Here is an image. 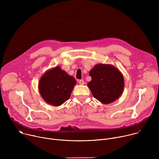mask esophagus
I'll list each match as a JSON object with an SVG mask.
<instances>
[{
	"instance_id": "esophagus-1",
	"label": "esophagus",
	"mask_w": 159,
	"mask_h": 159,
	"mask_svg": "<svg viewBox=\"0 0 159 159\" xmlns=\"http://www.w3.org/2000/svg\"><path fill=\"white\" fill-rule=\"evenodd\" d=\"M79 84H80V85H84V81L83 80H80L79 81Z\"/></svg>"
}]
</instances>
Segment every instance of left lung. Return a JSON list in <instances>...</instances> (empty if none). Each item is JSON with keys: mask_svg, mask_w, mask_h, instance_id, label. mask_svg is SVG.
Segmentation results:
<instances>
[{"mask_svg": "<svg viewBox=\"0 0 159 159\" xmlns=\"http://www.w3.org/2000/svg\"><path fill=\"white\" fill-rule=\"evenodd\" d=\"M91 81L87 84L93 96L106 104L115 101L123 94L125 81L122 73L110 64L99 63L89 72Z\"/></svg>", "mask_w": 159, "mask_h": 159, "instance_id": "left-lung-1", "label": "left lung"}]
</instances>
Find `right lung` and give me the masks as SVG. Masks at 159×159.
<instances>
[{"label": "right lung", "mask_w": 159, "mask_h": 159, "mask_svg": "<svg viewBox=\"0 0 159 159\" xmlns=\"http://www.w3.org/2000/svg\"><path fill=\"white\" fill-rule=\"evenodd\" d=\"M76 84L72 76L57 66L42 75L38 83V89L45 102L54 106H59L70 98Z\"/></svg>", "instance_id": "add662e5"}]
</instances>
